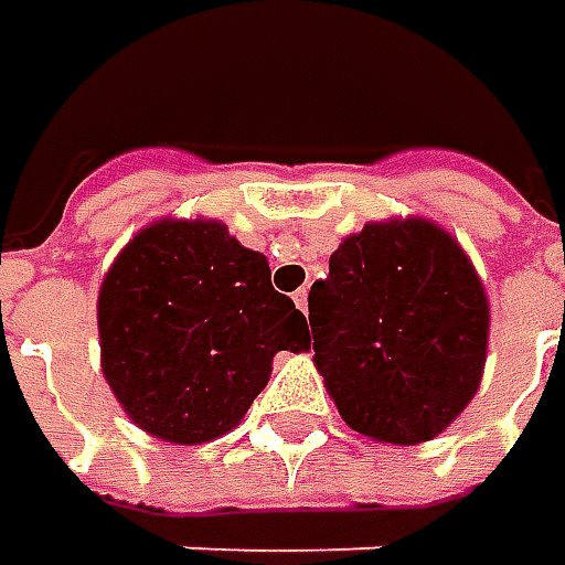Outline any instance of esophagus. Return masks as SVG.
Instances as JSON below:
<instances>
[{
  "mask_svg": "<svg viewBox=\"0 0 565 565\" xmlns=\"http://www.w3.org/2000/svg\"><path fill=\"white\" fill-rule=\"evenodd\" d=\"M295 305H298L301 315H308V289H298V292H295Z\"/></svg>",
  "mask_w": 565,
  "mask_h": 565,
  "instance_id": "obj_1",
  "label": "esophagus"
}]
</instances>
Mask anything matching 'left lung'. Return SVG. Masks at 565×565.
<instances>
[{
	"mask_svg": "<svg viewBox=\"0 0 565 565\" xmlns=\"http://www.w3.org/2000/svg\"><path fill=\"white\" fill-rule=\"evenodd\" d=\"M317 371L342 422L422 444L466 408L488 359V298L444 228L367 223L308 295Z\"/></svg>",
	"mask_w": 565,
	"mask_h": 565,
	"instance_id": "1",
	"label": "left lung"
}]
</instances>
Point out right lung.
<instances>
[{"mask_svg":"<svg viewBox=\"0 0 565 565\" xmlns=\"http://www.w3.org/2000/svg\"><path fill=\"white\" fill-rule=\"evenodd\" d=\"M103 374L128 418L169 444H206L245 418L276 352L311 345L264 254L220 223H157L106 273Z\"/></svg>","mask_w":565,"mask_h":565,"instance_id":"add662e5","label":"right lung"}]
</instances>
